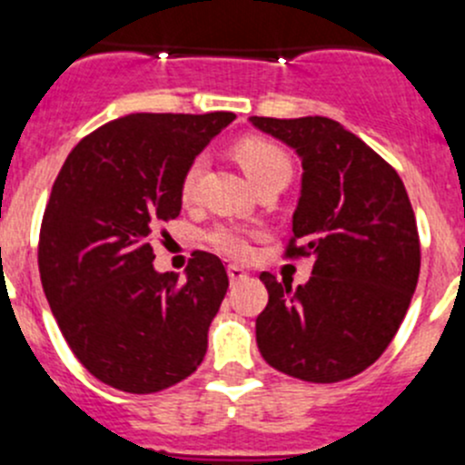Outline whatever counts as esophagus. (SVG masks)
Instances as JSON below:
<instances>
[{
    "label": "esophagus",
    "mask_w": 465,
    "mask_h": 465,
    "mask_svg": "<svg viewBox=\"0 0 465 465\" xmlns=\"http://www.w3.org/2000/svg\"><path fill=\"white\" fill-rule=\"evenodd\" d=\"M227 272H229V279H232V283L245 282V279L250 277V274H247L245 270H242V268H238V265H229Z\"/></svg>",
    "instance_id": "obj_1"
}]
</instances>
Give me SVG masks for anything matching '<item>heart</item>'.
<instances>
[{"label": "heart", "mask_w": 465, "mask_h": 465, "mask_svg": "<svg viewBox=\"0 0 465 465\" xmlns=\"http://www.w3.org/2000/svg\"><path fill=\"white\" fill-rule=\"evenodd\" d=\"M233 156L245 170L247 177L252 179L256 188L263 186L268 182H288L292 174V161L288 152L282 145L263 136H245L233 145ZM202 179V159L191 161L182 177V193L183 202H193L197 195V186ZM209 242L223 254L232 256V259H245L252 252L250 247V233L245 229L229 227H215L209 233Z\"/></svg>", "instance_id": "b5f03b06"}]
</instances>
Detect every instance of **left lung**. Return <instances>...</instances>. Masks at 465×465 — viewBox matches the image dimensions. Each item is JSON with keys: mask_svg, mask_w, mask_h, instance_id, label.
Returning a JSON list of instances; mask_svg holds the SVG:
<instances>
[{"mask_svg": "<svg viewBox=\"0 0 465 465\" xmlns=\"http://www.w3.org/2000/svg\"><path fill=\"white\" fill-rule=\"evenodd\" d=\"M250 120L300 154L302 195L286 256L315 259L295 291L261 274L270 300L256 318V345L274 371L295 380H350L384 354L416 291L420 238L407 188L336 120Z\"/></svg>", "mask_w": 465, "mask_h": 465, "instance_id": "1", "label": "left lung"}]
</instances>
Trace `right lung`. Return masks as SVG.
Returning <instances> with one entry per match:
<instances>
[{
    "label": "right lung",
    "instance_id": "1",
    "mask_svg": "<svg viewBox=\"0 0 465 465\" xmlns=\"http://www.w3.org/2000/svg\"><path fill=\"white\" fill-rule=\"evenodd\" d=\"M233 113H134L67 154L38 241L45 297L81 366L124 393H159L197 371L229 288L195 252L186 279L156 272L152 236L182 211V177Z\"/></svg>",
    "mask_w": 465,
    "mask_h": 465
}]
</instances>
